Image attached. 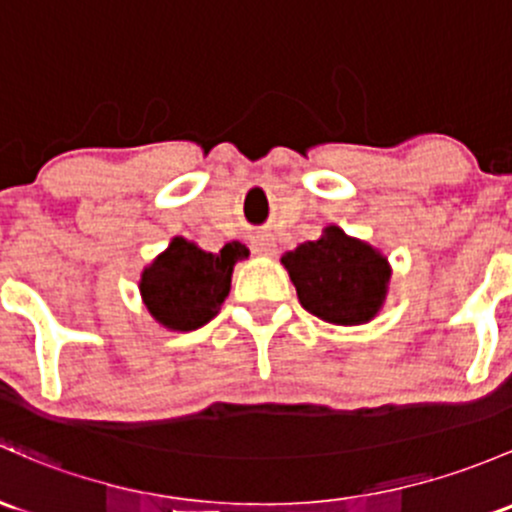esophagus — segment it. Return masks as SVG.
Listing matches in <instances>:
<instances>
[{
	"label": "esophagus",
	"mask_w": 512,
	"mask_h": 512,
	"mask_svg": "<svg viewBox=\"0 0 512 512\" xmlns=\"http://www.w3.org/2000/svg\"><path fill=\"white\" fill-rule=\"evenodd\" d=\"M250 247L255 255H274V250H277L272 235H257V238H252Z\"/></svg>",
	"instance_id": "obj_1"
}]
</instances>
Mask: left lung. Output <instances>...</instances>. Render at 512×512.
<instances>
[{"mask_svg":"<svg viewBox=\"0 0 512 512\" xmlns=\"http://www.w3.org/2000/svg\"><path fill=\"white\" fill-rule=\"evenodd\" d=\"M299 301L328 324H365L383 306L387 260L368 242L348 238L331 225L319 240H306L282 257Z\"/></svg>","mask_w":512,"mask_h":512,"instance_id":"1","label":"left lung"}]
</instances>
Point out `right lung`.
Here are the masks:
<instances>
[{"instance_id": "obj_1", "label": "right lung", "mask_w": 512, "mask_h": 512, "mask_svg": "<svg viewBox=\"0 0 512 512\" xmlns=\"http://www.w3.org/2000/svg\"><path fill=\"white\" fill-rule=\"evenodd\" d=\"M247 255L250 252L238 240L225 242L220 252H206L184 238H174L139 282L149 314L174 331L208 324L228 297L233 265Z\"/></svg>"}]
</instances>
